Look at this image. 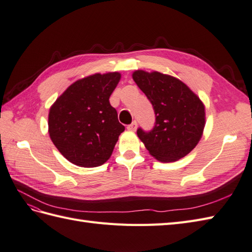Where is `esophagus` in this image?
<instances>
[{"label": "esophagus", "instance_id": "34e87169", "mask_svg": "<svg viewBox=\"0 0 252 252\" xmlns=\"http://www.w3.org/2000/svg\"><path fill=\"white\" fill-rule=\"evenodd\" d=\"M126 128H127L128 131H131V132H135V131H136V128H137V122H136V121L132 122L131 125H128V126H126Z\"/></svg>", "mask_w": 252, "mask_h": 252}]
</instances>
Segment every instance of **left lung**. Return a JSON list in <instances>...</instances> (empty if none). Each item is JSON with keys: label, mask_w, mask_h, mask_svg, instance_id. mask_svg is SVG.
<instances>
[{"label": "left lung", "mask_w": 252, "mask_h": 252, "mask_svg": "<svg viewBox=\"0 0 252 252\" xmlns=\"http://www.w3.org/2000/svg\"><path fill=\"white\" fill-rule=\"evenodd\" d=\"M132 76L156 113L151 131L145 132L140 127L137 130L147 150L164 163L188 156L203 133L205 109L202 101L188 85L171 75L136 70Z\"/></svg>", "instance_id": "1"}]
</instances>
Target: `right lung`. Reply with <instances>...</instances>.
Instances as JSON below:
<instances>
[{"label": "right lung", "mask_w": 252, "mask_h": 252, "mask_svg": "<svg viewBox=\"0 0 252 252\" xmlns=\"http://www.w3.org/2000/svg\"><path fill=\"white\" fill-rule=\"evenodd\" d=\"M119 72L95 73L74 82L49 112V134L59 151L80 167H96L111 158L125 126L109 103Z\"/></svg>", "instance_id": "1"}]
</instances>
